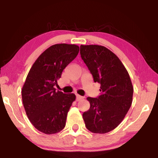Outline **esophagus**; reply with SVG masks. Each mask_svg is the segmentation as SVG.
<instances>
[{"mask_svg":"<svg viewBox=\"0 0 158 158\" xmlns=\"http://www.w3.org/2000/svg\"><path fill=\"white\" fill-rule=\"evenodd\" d=\"M76 96H77V101H79V100H82V99H83V97H82V96H81V95H77Z\"/></svg>","mask_w":158,"mask_h":158,"instance_id":"1","label":"esophagus"}]
</instances>
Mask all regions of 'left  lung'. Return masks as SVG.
Returning <instances> with one entry per match:
<instances>
[{"mask_svg":"<svg viewBox=\"0 0 158 158\" xmlns=\"http://www.w3.org/2000/svg\"><path fill=\"white\" fill-rule=\"evenodd\" d=\"M80 53L94 81L101 85L98 98H87L90 109L83 114L85 127L93 133H107L118 126L129 111L132 81L121 60L105 47L81 45Z\"/></svg>","mask_w":158,"mask_h":158,"instance_id":"obj_1","label":"left lung"}]
</instances>
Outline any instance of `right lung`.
I'll return each instance as SVG.
<instances>
[{"label":"right lung","mask_w":158,"mask_h":158,"mask_svg":"<svg viewBox=\"0 0 158 158\" xmlns=\"http://www.w3.org/2000/svg\"><path fill=\"white\" fill-rule=\"evenodd\" d=\"M79 52L76 44L52 45L40 55L29 71L21 90L22 102L29 121L40 132L52 135L65 126L76 96L56 91L55 85Z\"/></svg>","instance_id":"right-lung-1"}]
</instances>
